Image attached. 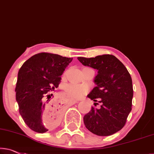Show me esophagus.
<instances>
[{
  "mask_svg": "<svg viewBox=\"0 0 154 154\" xmlns=\"http://www.w3.org/2000/svg\"><path fill=\"white\" fill-rule=\"evenodd\" d=\"M70 101H71V102H72V104H75V103H77L78 102L77 100H74V99H71Z\"/></svg>",
  "mask_w": 154,
  "mask_h": 154,
  "instance_id": "obj_1",
  "label": "esophagus"
}]
</instances>
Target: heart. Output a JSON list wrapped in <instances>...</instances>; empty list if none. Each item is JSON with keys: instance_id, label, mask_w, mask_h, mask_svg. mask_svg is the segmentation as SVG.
Listing matches in <instances>:
<instances>
[{"instance_id": "heart-1", "label": "heart", "mask_w": 154, "mask_h": 154, "mask_svg": "<svg viewBox=\"0 0 154 154\" xmlns=\"http://www.w3.org/2000/svg\"><path fill=\"white\" fill-rule=\"evenodd\" d=\"M89 86L87 85L69 84L65 86L64 90L67 95L74 99H81L89 91Z\"/></svg>"}]
</instances>
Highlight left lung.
I'll list each match as a JSON object with an SVG mask.
<instances>
[{
  "label": "left lung",
  "instance_id": "1",
  "mask_svg": "<svg viewBox=\"0 0 154 154\" xmlns=\"http://www.w3.org/2000/svg\"><path fill=\"white\" fill-rule=\"evenodd\" d=\"M85 66L96 69L95 88L88 95L94 106L83 117L85 127L99 136H108L121 130L132 109L133 89L130 73L126 66L112 55L95 57H79Z\"/></svg>",
  "mask_w": 154,
  "mask_h": 154
}]
</instances>
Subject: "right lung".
Listing matches in <instances>:
<instances>
[{
  "mask_svg": "<svg viewBox=\"0 0 154 154\" xmlns=\"http://www.w3.org/2000/svg\"><path fill=\"white\" fill-rule=\"evenodd\" d=\"M73 58L40 53L26 60L18 73L15 88L19 113L31 130L43 133L52 129L60 115V108L47 93L58 87L61 75ZM50 113L44 122L42 117ZM45 124L44 125V123Z\"/></svg>",
  "mask_w": 154,
  "mask_h": 154,
  "instance_id": "add662e5",
  "label": "right lung"
}]
</instances>
